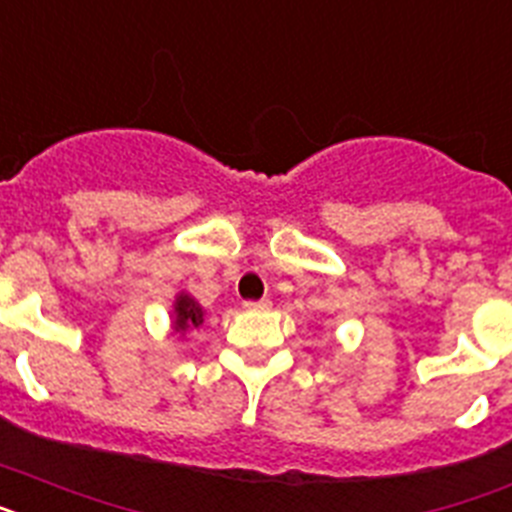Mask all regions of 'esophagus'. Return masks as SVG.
I'll use <instances>...</instances> for the list:
<instances>
[{"label":"esophagus","instance_id":"1","mask_svg":"<svg viewBox=\"0 0 512 512\" xmlns=\"http://www.w3.org/2000/svg\"><path fill=\"white\" fill-rule=\"evenodd\" d=\"M244 309H249V312H268V309H270V299H257V302H244Z\"/></svg>","mask_w":512,"mask_h":512}]
</instances>
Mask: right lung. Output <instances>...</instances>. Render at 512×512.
Returning a JSON list of instances; mask_svg holds the SVG:
<instances>
[{"instance_id":"right-lung-1","label":"right lung","mask_w":512,"mask_h":512,"mask_svg":"<svg viewBox=\"0 0 512 512\" xmlns=\"http://www.w3.org/2000/svg\"><path fill=\"white\" fill-rule=\"evenodd\" d=\"M176 317H174V330L176 333H184V330L197 328L200 322H203V307L190 299V296H179L176 299V307H174Z\"/></svg>"}]
</instances>
